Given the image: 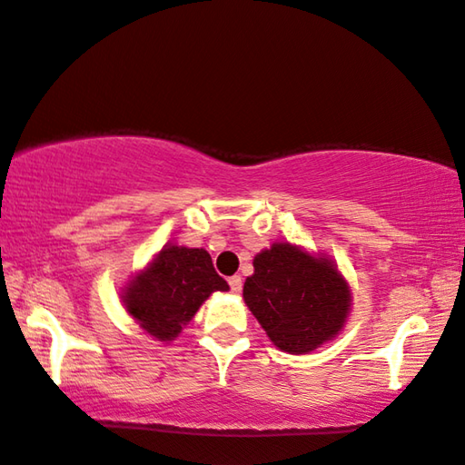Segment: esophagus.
<instances>
[{"mask_svg":"<svg viewBox=\"0 0 465 465\" xmlns=\"http://www.w3.org/2000/svg\"><path fill=\"white\" fill-rule=\"evenodd\" d=\"M229 285H231V292H232V293H241L242 279H241L239 275H232V277L229 279Z\"/></svg>","mask_w":465,"mask_h":465,"instance_id":"esophagus-1","label":"esophagus"}]
</instances>
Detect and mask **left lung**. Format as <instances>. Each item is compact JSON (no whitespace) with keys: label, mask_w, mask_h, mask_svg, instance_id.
<instances>
[{"label":"left lung","mask_w":465,"mask_h":465,"mask_svg":"<svg viewBox=\"0 0 465 465\" xmlns=\"http://www.w3.org/2000/svg\"><path fill=\"white\" fill-rule=\"evenodd\" d=\"M244 303L269 340L289 354H308L344 328L352 293L338 265L292 242H273L252 259Z\"/></svg>","instance_id":"1"}]
</instances>
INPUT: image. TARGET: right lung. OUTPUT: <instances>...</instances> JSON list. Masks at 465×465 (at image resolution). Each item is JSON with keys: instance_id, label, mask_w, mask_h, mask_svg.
Returning <instances> with one entry per match:
<instances>
[{"instance_id": "obj_1", "label": "right lung", "mask_w": 465, "mask_h": 465, "mask_svg": "<svg viewBox=\"0 0 465 465\" xmlns=\"http://www.w3.org/2000/svg\"><path fill=\"white\" fill-rule=\"evenodd\" d=\"M229 292L204 249L165 244L153 261L125 285L127 313L160 341L176 338L210 293Z\"/></svg>"}]
</instances>
